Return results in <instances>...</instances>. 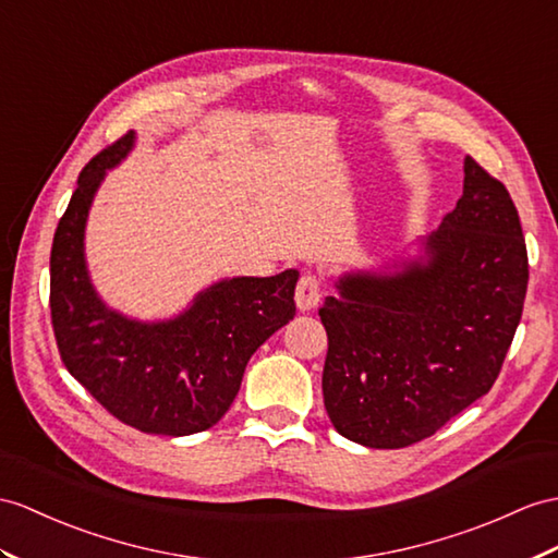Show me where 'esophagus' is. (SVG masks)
<instances>
[{"mask_svg":"<svg viewBox=\"0 0 558 558\" xmlns=\"http://www.w3.org/2000/svg\"><path fill=\"white\" fill-rule=\"evenodd\" d=\"M319 298H322V293H319L317 277H312V275L301 277V281H298V287H295V305H298V310H301V312L315 310L319 305Z\"/></svg>","mask_w":558,"mask_h":558,"instance_id":"obj_1","label":"esophagus"}]
</instances>
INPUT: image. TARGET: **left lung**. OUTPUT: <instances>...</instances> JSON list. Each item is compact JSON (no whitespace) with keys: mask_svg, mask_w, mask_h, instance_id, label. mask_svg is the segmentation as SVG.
<instances>
[{"mask_svg":"<svg viewBox=\"0 0 558 558\" xmlns=\"http://www.w3.org/2000/svg\"><path fill=\"white\" fill-rule=\"evenodd\" d=\"M525 239L507 186L464 158V194L416 255L345 271L319 310L333 428L374 450L433 436L483 398L521 322Z\"/></svg>","mask_w":558,"mask_h":558,"instance_id":"left-lung-1","label":"left lung"}]
</instances>
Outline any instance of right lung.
I'll return each mask as SVG.
<instances>
[{
	"mask_svg": "<svg viewBox=\"0 0 558 558\" xmlns=\"http://www.w3.org/2000/svg\"><path fill=\"white\" fill-rule=\"evenodd\" d=\"M134 140L128 132L77 177L51 246V324L65 369L108 412L180 438L225 416L253 352L293 319L298 269L215 281L170 319L142 322L108 307L89 277L85 229L106 170L128 158Z\"/></svg>",
	"mask_w": 558,
	"mask_h": 558,
	"instance_id": "1",
	"label": "right lung"
}]
</instances>
